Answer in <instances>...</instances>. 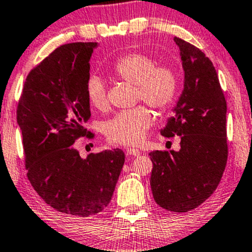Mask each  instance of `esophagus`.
<instances>
[{
	"instance_id": "1",
	"label": "esophagus",
	"mask_w": 252,
	"mask_h": 252,
	"mask_svg": "<svg viewBox=\"0 0 252 252\" xmlns=\"http://www.w3.org/2000/svg\"><path fill=\"white\" fill-rule=\"evenodd\" d=\"M126 154L128 155V156H139L140 151L134 148H126Z\"/></svg>"
}]
</instances>
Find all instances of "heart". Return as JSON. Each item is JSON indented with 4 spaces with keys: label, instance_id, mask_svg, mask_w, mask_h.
I'll list each match as a JSON object with an SVG mask.
<instances>
[{
    "label": "heart",
    "instance_id": "heart-1",
    "mask_svg": "<svg viewBox=\"0 0 252 252\" xmlns=\"http://www.w3.org/2000/svg\"><path fill=\"white\" fill-rule=\"evenodd\" d=\"M113 71L121 80L135 86V101H144L152 108L164 112L174 103L179 90V76L170 65H157V61L143 51H131L119 57ZM89 103L97 109L107 107V92L102 78L90 75L86 82ZM154 124L148 107L137 106L117 113L106 121L103 133L107 139L121 145H137L145 138Z\"/></svg>",
    "mask_w": 252,
    "mask_h": 252
}]
</instances>
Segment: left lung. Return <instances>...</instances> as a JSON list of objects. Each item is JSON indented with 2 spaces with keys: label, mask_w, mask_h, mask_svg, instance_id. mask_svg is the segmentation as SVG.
<instances>
[{
  "label": "left lung",
  "mask_w": 252,
  "mask_h": 252,
  "mask_svg": "<svg viewBox=\"0 0 252 252\" xmlns=\"http://www.w3.org/2000/svg\"><path fill=\"white\" fill-rule=\"evenodd\" d=\"M185 69V89L175 114L160 134L180 135V151L150 154L152 195L171 212L196 208L216 190L227 162L226 100L210 58L194 45L175 36Z\"/></svg>",
  "instance_id": "8db88e82"
}]
</instances>
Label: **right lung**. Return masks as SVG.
I'll use <instances>...</instances> for the list:
<instances>
[{"label":"right lung","mask_w":252,"mask_h":252,"mask_svg":"<svg viewBox=\"0 0 252 252\" xmlns=\"http://www.w3.org/2000/svg\"><path fill=\"white\" fill-rule=\"evenodd\" d=\"M96 42L62 45L31 70L20 96L16 119L22 133L25 166L34 190L66 214L89 217L111 202L125 154L120 149L90 154L73 148L90 119L86 94Z\"/></svg>","instance_id":"add662e5"}]
</instances>
